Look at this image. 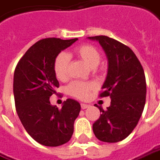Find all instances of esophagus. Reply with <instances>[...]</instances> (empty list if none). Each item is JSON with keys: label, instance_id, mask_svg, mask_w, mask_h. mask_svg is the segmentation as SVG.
<instances>
[{"label": "esophagus", "instance_id": "esophagus-1", "mask_svg": "<svg viewBox=\"0 0 160 160\" xmlns=\"http://www.w3.org/2000/svg\"><path fill=\"white\" fill-rule=\"evenodd\" d=\"M80 107H81V109H82V110H85V109H87V108L89 107V104H86V103H81V104H80Z\"/></svg>", "mask_w": 160, "mask_h": 160}]
</instances>
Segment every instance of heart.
Returning <instances> with one entry per match:
<instances>
[{
  "mask_svg": "<svg viewBox=\"0 0 160 160\" xmlns=\"http://www.w3.org/2000/svg\"><path fill=\"white\" fill-rule=\"evenodd\" d=\"M72 56L84 62L95 72L98 70V64L102 59L100 51L90 44H82L75 47L72 51ZM69 57L65 53H60L56 57L53 63V70L58 80L63 81L69 78ZM95 89L96 84L94 82L73 81L67 87L66 92L71 97L84 100L88 97L91 91Z\"/></svg>",
  "mask_w": 160,
  "mask_h": 160,
  "instance_id": "obj_1",
  "label": "heart"
}]
</instances>
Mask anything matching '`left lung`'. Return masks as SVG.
Returning <instances> with one entry per match:
<instances>
[{"mask_svg":"<svg viewBox=\"0 0 160 160\" xmlns=\"http://www.w3.org/2000/svg\"><path fill=\"white\" fill-rule=\"evenodd\" d=\"M88 38L98 41L106 53L108 73L99 97L112 98L106 110L99 107L102 114L93 124V131L98 140L118 142L132 133L143 112L144 71L133 50L123 43L103 35Z\"/></svg>","mask_w":160,"mask_h":160,"instance_id":"left-lung-1","label":"left lung"}]
</instances>
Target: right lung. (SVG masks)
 <instances>
[{"label": "right lung", "mask_w": 160, "mask_h": 160, "mask_svg": "<svg viewBox=\"0 0 160 160\" xmlns=\"http://www.w3.org/2000/svg\"><path fill=\"white\" fill-rule=\"evenodd\" d=\"M78 39L46 38L34 43L18 63L13 92L16 111L26 132L42 145L56 147L69 142L80 104L72 99L58 109L49 97L59 87L53 63L62 50Z\"/></svg>", "instance_id": "obj_1"}]
</instances>
